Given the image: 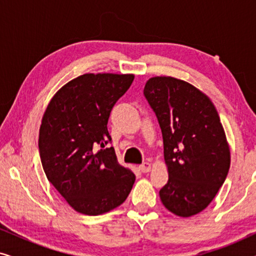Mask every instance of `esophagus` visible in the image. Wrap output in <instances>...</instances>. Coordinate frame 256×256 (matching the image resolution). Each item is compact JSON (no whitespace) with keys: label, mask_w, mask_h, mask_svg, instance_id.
<instances>
[{"label":"esophagus","mask_w":256,"mask_h":256,"mask_svg":"<svg viewBox=\"0 0 256 256\" xmlns=\"http://www.w3.org/2000/svg\"><path fill=\"white\" fill-rule=\"evenodd\" d=\"M140 170L142 171V172H149L150 170H152V164L150 163H143V164H141V166H140Z\"/></svg>","instance_id":"obj_1"}]
</instances>
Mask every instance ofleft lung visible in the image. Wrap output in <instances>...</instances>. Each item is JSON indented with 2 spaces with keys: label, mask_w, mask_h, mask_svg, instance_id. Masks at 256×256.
I'll list each match as a JSON object with an SVG mask.
<instances>
[{
  "label": "left lung",
  "mask_w": 256,
  "mask_h": 256,
  "mask_svg": "<svg viewBox=\"0 0 256 256\" xmlns=\"http://www.w3.org/2000/svg\"><path fill=\"white\" fill-rule=\"evenodd\" d=\"M163 136L169 180L160 190L163 205L176 216L208 208L225 182L230 146L214 104L184 80L154 76L144 86Z\"/></svg>",
  "instance_id": "left-lung-1"
}]
</instances>
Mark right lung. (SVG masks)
Here are the masks:
<instances>
[{
  "instance_id": "obj_1",
  "label": "right lung",
  "mask_w": 256,
  "mask_h": 256,
  "mask_svg": "<svg viewBox=\"0 0 256 256\" xmlns=\"http://www.w3.org/2000/svg\"><path fill=\"white\" fill-rule=\"evenodd\" d=\"M134 74L86 73L62 87L40 128V155L48 180L70 206L99 216L127 199L135 174L120 166L107 124Z\"/></svg>"
}]
</instances>
